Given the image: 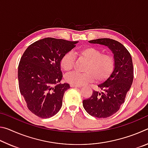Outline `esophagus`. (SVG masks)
<instances>
[{
    "mask_svg": "<svg viewBox=\"0 0 148 148\" xmlns=\"http://www.w3.org/2000/svg\"><path fill=\"white\" fill-rule=\"evenodd\" d=\"M71 87H81L82 86H76V85L71 84Z\"/></svg>",
    "mask_w": 148,
    "mask_h": 148,
    "instance_id": "esophagus-1",
    "label": "esophagus"
}]
</instances>
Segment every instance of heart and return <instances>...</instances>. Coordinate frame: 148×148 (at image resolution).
<instances>
[{
    "mask_svg": "<svg viewBox=\"0 0 148 148\" xmlns=\"http://www.w3.org/2000/svg\"><path fill=\"white\" fill-rule=\"evenodd\" d=\"M79 57L87 61L84 73L72 72L67 74L65 79L69 84L82 86L96 79L102 82L111 76L115 68V59L110 54L102 53L101 50L92 46H87L77 50ZM74 57L71 53L64 54L60 61L61 68L65 72H69L73 68Z\"/></svg>",
    "mask_w": 148,
    "mask_h": 148,
    "instance_id": "obj_1",
    "label": "heart"
}]
</instances>
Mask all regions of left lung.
Wrapping results in <instances>:
<instances>
[{
    "label": "left lung",
    "instance_id": "left-lung-1",
    "mask_svg": "<svg viewBox=\"0 0 148 148\" xmlns=\"http://www.w3.org/2000/svg\"><path fill=\"white\" fill-rule=\"evenodd\" d=\"M89 42L108 46L114 54V71L106 81L98 86L103 92L93 91L91 96L83 101L84 109L89 115L106 118L118 111L131 88L134 77L132 57L126 47L114 40L99 38Z\"/></svg>",
    "mask_w": 148,
    "mask_h": 148
}]
</instances>
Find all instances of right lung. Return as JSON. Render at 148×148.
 Instances as JSON below:
<instances>
[{"label": "right lung", "mask_w": 148, "mask_h": 148, "mask_svg": "<svg viewBox=\"0 0 148 148\" xmlns=\"http://www.w3.org/2000/svg\"><path fill=\"white\" fill-rule=\"evenodd\" d=\"M77 41L45 38L27 47L18 66L19 91L27 108L41 118H49L62 106L69 84H61L60 61Z\"/></svg>", "instance_id": "add662e5"}]
</instances>
